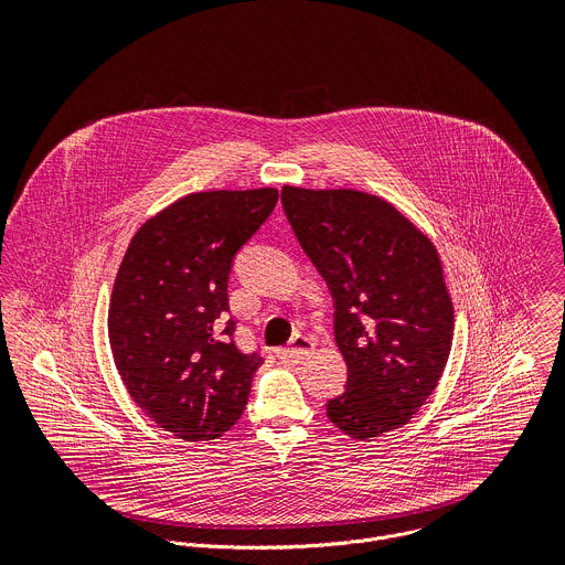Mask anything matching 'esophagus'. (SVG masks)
I'll return each instance as SVG.
<instances>
[{
	"instance_id": "obj_1",
	"label": "esophagus",
	"mask_w": 565,
	"mask_h": 565,
	"mask_svg": "<svg viewBox=\"0 0 565 565\" xmlns=\"http://www.w3.org/2000/svg\"><path fill=\"white\" fill-rule=\"evenodd\" d=\"M312 347H315V342L310 340V338H306V335H297V338H292V342H290V347H286V349H281L279 351V358L284 360V362H301L310 351H312Z\"/></svg>"
}]
</instances>
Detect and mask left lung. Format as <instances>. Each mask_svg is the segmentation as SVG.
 Listing matches in <instances>:
<instances>
[{
	"instance_id": "left-lung-1",
	"label": "left lung",
	"mask_w": 565,
	"mask_h": 565,
	"mask_svg": "<svg viewBox=\"0 0 565 565\" xmlns=\"http://www.w3.org/2000/svg\"><path fill=\"white\" fill-rule=\"evenodd\" d=\"M286 218L335 306L349 375L327 402L351 438H375L418 414L454 333V308L431 241L391 203L355 190H281Z\"/></svg>"
}]
</instances>
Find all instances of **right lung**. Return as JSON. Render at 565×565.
I'll use <instances>...</instances> for the list:
<instances>
[{"instance_id":"obj_1","label":"right lung","mask_w":565,"mask_h":565,"mask_svg":"<svg viewBox=\"0 0 565 565\" xmlns=\"http://www.w3.org/2000/svg\"><path fill=\"white\" fill-rule=\"evenodd\" d=\"M273 188L199 192L149 218L120 264L109 342L136 405L158 427L199 443L244 414L259 351H241L227 317L234 257L275 210Z\"/></svg>"}]
</instances>
